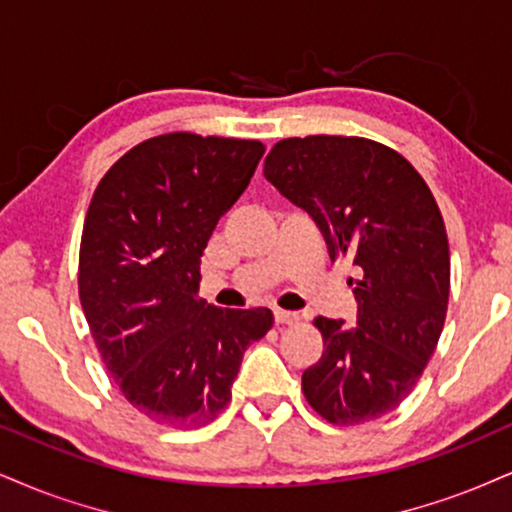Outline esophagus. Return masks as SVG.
I'll return each mask as SVG.
<instances>
[{
  "mask_svg": "<svg viewBox=\"0 0 512 512\" xmlns=\"http://www.w3.org/2000/svg\"><path fill=\"white\" fill-rule=\"evenodd\" d=\"M299 313L294 311H282V308H275V323L277 325H296L299 323Z\"/></svg>",
  "mask_w": 512,
  "mask_h": 512,
  "instance_id": "34e87169",
  "label": "esophagus"
}]
</instances>
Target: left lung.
<instances>
[{
    "mask_svg": "<svg viewBox=\"0 0 512 512\" xmlns=\"http://www.w3.org/2000/svg\"><path fill=\"white\" fill-rule=\"evenodd\" d=\"M263 175L315 220L332 261L358 270L356 327L315 318L325 351L301 377L308 403L342 427L391 413L437 349L449 306V239L430 187L394 149L342 135L277 142Z\"/></svg>",
    "mask_w": 512,
    "mask_h": 512,
    "instance_id": "obj_1",
    "label": "left lung"
}]
</instances>
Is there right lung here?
<instances>
[{
	"mask_svg": "<svg viewBox=\"0 0 512 512\" xmlns=\"http://www.w3.org/2000/svg\"><path fill=\"white\" fill-rule=\"evenodd\" d=\"M256 140L170 132L113 163L80 242V304L106 370L149 420L201 427L232 399L268 308L199 299L201 254L261 161Z\"/></svg>",
	"mask_w": 512,
	"mask_h": 512,
	"instance_id": "right-lung-1",
	"label": "right lung"
}]
</instances>
